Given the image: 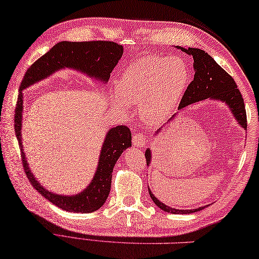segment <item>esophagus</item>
<instances>
[{"instance_id": "1", "label": "esophagus", "mask_w": 259, "mask_h": 259, "mask_svg": "<svg viewBox=\"0 0 259 259\" xmlns=\"http://www.w3.org/2000/svg\"><path fill=\"white\" fill-rule=\"evenodd\" d=\"M145 143H146V139L142 133L138 132V133H135L133 135V144L135 146H138V148L140 146V148H141V146H144Z\"/></svg>"}]
</instances>
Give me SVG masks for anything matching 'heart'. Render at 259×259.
Instances as JSON below:
<instances>
[{
    "instance_id": "heart-1",
    "label": "heart",
    "mask_w": 259,
    "mask_h": 259,
    "mask_svg": "<svg viewBox=\"0 0 259 259\" xmlns=\"http://www.w3.org/2000/svg\"><path fill=\"white\" fill-rule=\"evenodd\" d=\"M189 69L177 56H145L130 65L116 81L118 109L141 106V117L150 125L172 113L189 83Z\"/></svg>"
}]
</instances>
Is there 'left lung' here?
<instances>
[{"mask_svg": "<svg viewBox=\"0 0 259 259\" xmlns=\"http://www.w3.org/2000/svg\"><path fill=\"white\" fill-rule=\"evenodd\" d=\"M179 50L187 53L188 55L193 56L194 60V80L188 84L186 91L179 102L178 109H183L190 104L196 101H201L207 98L221 100L230 107L233 116L236 117L238 123L243 128H247V114L243 102L242 95L239 91L236 81L232 79L230 74L224 71L213 58L202 50L198 48H183L178 47ZM146 164L150 163L151 151L148 149L145 151ZM150 196L157 206L161 209L172 213V214H189L198 212L204 208V206L195 209H176L169 207L161 203L159 199L151 193L149 189Z\"/></svg>", "mask_w": 259, "mask_h": 259, "instance_id": "8db88e82", "label": "left lung"}]
</instances>
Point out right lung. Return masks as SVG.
I'll return each instance as SVG.
<instances>
[{"label": "right lung", "instance_id": "obj_1", "mask_svg": "<svg viewBox=\"0 0 259 259\" xmlns=\"http://www.w3.org/2000/svg\"><path fill=\"white\" fill-rule=\"evenodd\" d=\"M123 55V46L114 41H61L50 52L33 63L27 70L20 85L16 110H14V132L21 146L22 167L29 182L37 192L64 211L75 213H91L100 208L108 197L111 186L113 169L123 151L132 145V133L127 126L120 125L111 128L106 136L100 153L99 165L92 183L83 192L74 196H63L48 192L33 177L24 158L21 142L22 90L35 82L51 75L62 67H73L88 75L107 82L119 58Z\"/></svg>", "mask_w": 259, "mask_h": 259}]
</instances>
